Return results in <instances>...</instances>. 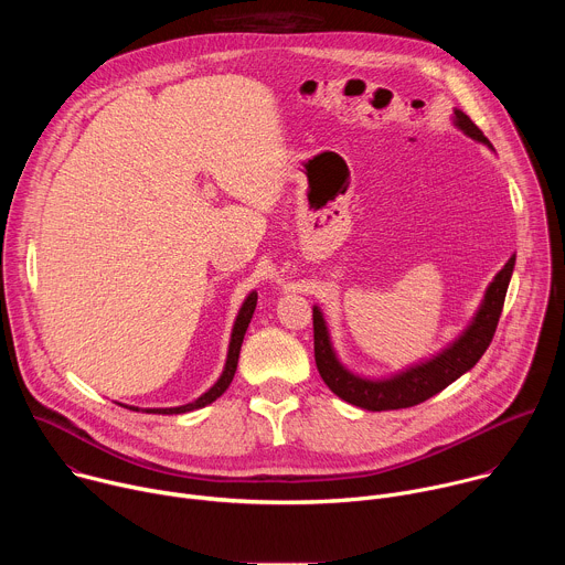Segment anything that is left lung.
Instances as JSON below:
<instances>
[{
	"mask_svg": "<svg viewBox=\"0 0 565 565\" xmlns=\"http://www.w3.org/2000/svg\"><path fill=\"white\" fill-rule=\"evenodd\" d=\"M456 125L471 136L473 140H480L490 145V140L482 136V131L471 122L469 116L462 111H456ZM492 147V145H490ZM516 257H512L503 270L494 277L486 292V301H482L480 310L476 312L471 327L440 355L434 360L418 364L405 373H399L388 380H362L353 373H349L335 358L329 331L324 324V317L317 308H312V338H315V364L327 382V386L349 405L362 407L366 412H391V409H407L416 407L420 402L429 399L431 395L440 393L445 386H449L454 380H458L465 371H469L482 353L492 344V338L497 333L499 319L505 303V292L510 286V277L514 270Z\"/></svg>",
	"mask_w": 565,
	"mask_h": 565,
	"instance_id": "1",
	"label": "left lung"
}]
</instances>
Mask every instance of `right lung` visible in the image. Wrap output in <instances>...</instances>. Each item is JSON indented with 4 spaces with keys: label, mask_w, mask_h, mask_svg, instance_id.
<instances>
[{
    "label": "right lung",
    "mask_w": 565,
    "mask_h": 565,
    "mask_svg": "<svg viewBox=\"0 0 565 565\" xmlns=\"http://www.w3.org/2000/svg\"><path fill=\"white\" fill-rule=\"evenodd\" d=\"M255 306H257V292H250L248 299L244 301V306H241L238 315H236V321H234V329H232V340H230V351H227V362H225V369H223V375L216 380V384L203 393L199 399L190 402V405H183V407H172V409H149V414H185V412H194V409H201L205 405H210V402H214L218 395H223V391L230 386L232 377H234V371H236V362H238V351H241V342H244V335L248 331V324L253 319V312H255ZM131 409V407H129ZM138 412V409H134Z\"/></svg>",
    "instance_id": "add662e5"
}]
</instances>
